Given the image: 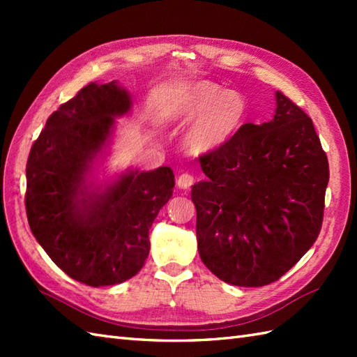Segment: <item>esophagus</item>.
I'll return each instance as SVG.
<instances>
[{"instance_id": "1", "label": "esophagus", "mask_w": 357, "mask_h": 357, "mask_svg": "<svg viewBox=\"0 0 357 357\" xmlns=\"http://www.w3.org/2000/svg\"><path fill=\"white\" fill-rule=\"evenodd\" d=\"M193 183H195V178H193V174H190V173L179 174V178L176 181L178 187L183 188V190H188V188L193 185Z\"/></svg>"}]
</instances>
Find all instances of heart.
<instances>
[{
	"label": "heart",
	"mask_w": 357,
	"mask_h": 357,
	"mask_svg": "<svg viewBox=\"0 0 357 357\" xmlns=\"http://www.w3.org/2000/svg\"><path fill=\"white\" fill-rule=\"evenodd\" d=\"M247 101L234 90L210 81L192 82L173 90L162 105V118L188 123L183 144L188 153L206 155L225 146L247 118Z\"/></svg>",
	"instance_id": "1"
}]
</instances>
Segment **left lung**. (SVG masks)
Masks as SVG:
<instances>
[{
	"label": "left lung",
	"instance_id": "left-lung-1",
	"mask_svg": "<svg viewBox=\"0 0 357 357\" xmlns=\"http://www.w3.org/2000/svg\"><path fill=\"white\" fill-rule=\"evenodd\" d=\"M192 187L198 252L227 284L275 282L319 236L330 170L313 121L282 92L268 123H247L199 156Z\"/></svg>",
	"mask_w": 357,
	"mask_h": 357
}]
</instances>
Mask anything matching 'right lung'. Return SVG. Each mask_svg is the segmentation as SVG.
<instances>
[{
	"instance_id": "1",
	"label": "right lung",
	"mask_w": 357,
	"mask_h": 357,
	"mask_svg": "<svg viewBox=\"0 0 357 357\" xmlns=\"http://www.w3.org/2000/svg\"><path fill=\"white\" fill-rule=\"evenodd\" d=\"M132 107L116 81L90 82L49 116L26 165V213L33 236L67 276L90 287L133 278L150 252L149 229L172 198L170 167L126 172L89 190L86 176Z\"/></svg>"
}]
</instances>
